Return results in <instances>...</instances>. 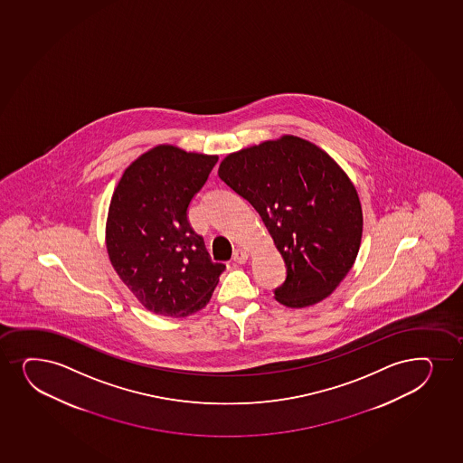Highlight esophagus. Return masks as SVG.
<instances>
[{
    "label": "esophagus",
    "instance_id": "esophagus-1",
    "mask_svg": "<svg viewBox=\"0 0 463 463\" xmlns=\"http://www.w3.org/2000/svg\"><path fill=\"white\" fill-rule=\"evenodd\" d=\"M249 251L242 250V249H240V250L234 251L233 260L238 262V264H245L247 262V260H249Z\"/></svg>",
    "mask_w": 463,
    "mask_h": 463
}]
</instances>
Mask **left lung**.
Returning <instances> with one entry per match:
<instances>
[{
  "label": "left lung",
  "mask_w": 463,
  "mask_h": 463,
  "mask_svg": "<svg viewBox=\"0 0 463 463\" xmlns=\"http://www.w3.org/2000/svg\"><path fill=\"white\" fill-rule=\"evenodd\" d=\"M218 175L260 213L286 262L278 303L303 308L329 297L362 244V203L345 171L325 149L284 134L225 156Z\"/></svg>",
  "instance_id": "left-lung-1"
}]
</instances>
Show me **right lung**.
I'll return each mask as SVG.
<instances>
[{"instance_id": "right-lung-1", "label": "right lung", "mask_w": 463, "mask_h": 463, "mask_svg": "<svg viewBox=\"0 0 463 463\" xmlns=\"http://www.w3.org/2000/svg\"><path fill=\"white\" fill-rule=\"evenodd\" d=\"M216 155L162 144L123 171L108 208L111 266L146 310L184 318L205 307L225 266L213 262L186 219Z\"/></svg>"}]
</instances>
